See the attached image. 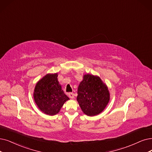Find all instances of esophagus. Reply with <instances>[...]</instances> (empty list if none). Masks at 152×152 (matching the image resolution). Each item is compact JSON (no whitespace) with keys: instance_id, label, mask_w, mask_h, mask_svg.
<instances>
[{"instance_id":"34e87169","label":"esophagus","mask_w":152,"mask_h":152,"mask_svg":"<svg viewBox=\"0 0 152 152\" xmlns=\"http://www.w3.org/2000/svg\"><path fill=\"white\" fill-rule=\"evenodd\" d=\"M74 93H73V92H70V93H69V96L70 97V99H74Z\"/></svg>"}]
</instances>
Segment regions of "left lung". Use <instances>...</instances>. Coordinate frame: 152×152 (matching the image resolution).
<instances>
[{
	"mask_svg": "<svg viewBox=\"0 0 152 152\" xmlns=\"http://www.w3.org/2000/svg\"><path fill=\"white\" fill-rule=\"evenodd\" d=\"M77 94V100L82 112L90 117L100 113L110 100L107 86L99 77L90 74L83 75Z\"/></svg>",
	"mask_w": 152,
	"mask_h": 152,
	"instance_id": "obj_1",
	"label": "left lung"
}]
</instances>
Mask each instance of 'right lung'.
<instances>
[{"label": "right lung", "instance_id": "1", "mask_svg": "<svg viewBox=\"0 0 152 152\" xmlns=\"http://www.w3.org/2000/svg\"><path fill=\"white\" fill-rule=\"evenodd\" d=\"M57 74H48L35 87L34 99L40 110L48 115H56L69 100L58 81Z\"/></svg>", "mask_w": 152, "mask_h": 152}]
</instances>
